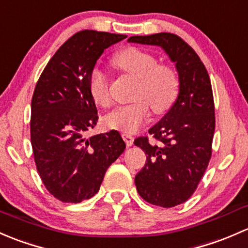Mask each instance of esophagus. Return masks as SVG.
Instances as JSON below:
<instances>
[{
	"instance_id": "esophagus-1",
	"label": "esophagus",
	"mask_w": 248,
	"mask_h": 248,
	"mask_svg": "<svg viewBox=\"0 0 248 248\" xmlns=\"http://www.w3.org/2000/svg\"><path fill=\"white\" fill-rule=\"evenodd\" d=\"M122 136H123V140L125 141V143H126L127 147H130V145L134 144V137H132L131 135L123 134V135H122Z\"/></svg>"
}]
</instances>
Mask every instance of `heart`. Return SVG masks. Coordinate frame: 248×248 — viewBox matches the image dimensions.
I'll list each match as a JSON object with an SVG mask.
<instances>
[{
  "label": "heart",
  "instance_id": "1",
  "mask_svg": "<svg viewBox=\"0 0 248 248\" xmlns=\"http://www.w3.org/2000/svg\"><path fill=\"white\" fill-rule=\"evenodd\" d=\"M114 62L137 78L134 94L137 100L113 109L104 118V124L108 129L132 134L149 119V105L154 112L162 113L174 104L179 92V78L172 68L157 64L154 56L141 48H124L117 53ZM88 88L96 105L107 107L111 104L108 76L99 65H95L89 73Z\"/></svg>",
  "mask_w": 248,
  "mask_h": 248
}]
</instances>
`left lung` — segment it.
Segmentation results:
<instances>
[{"label": "left lung", "instance_id": "left-lung-1", "mask_svg": "<svg viewBox=\"0 0 248 248\" xmlns=\"http://www.w3.org/2000/svg\"><path fill=\"white\" fill-rule=\"evenodd\" d=\"M127 42L161 47L179 78L174 104L149 129L157 143L147 137L134 142L147 155L135 177L137 192L148 203L172 208L192 196L211 157L215 107L210 78L195 50L178 35H134Z\"/></svg>", "mask_w": 248, "mask_h": 248}]
</instances>
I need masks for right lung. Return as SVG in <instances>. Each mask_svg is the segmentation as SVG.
<instances>
[{"mask_svg": "<svg viewBox=\"0 0 248 248\" xmlns=\"http://www.w3.org/2000/svg\"><path fill=\"white\" fill-rule=\"evenodd\" d=\"M126 35L85 30L57 50L40 75L31 104V143L48 192L80 203L100 188L107 168L124 152L116 130L87 137L98 122L88 88L91 70L104 50Z\"/></svg>", "mask_w": 248, "mask_h": 248, "instance_id": "obj_1", "label": "right lung"}]
</instances>
